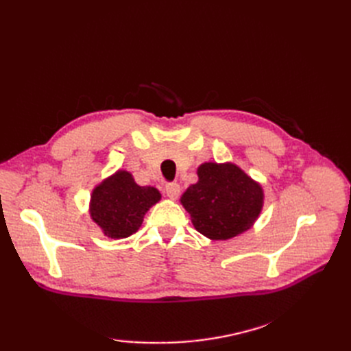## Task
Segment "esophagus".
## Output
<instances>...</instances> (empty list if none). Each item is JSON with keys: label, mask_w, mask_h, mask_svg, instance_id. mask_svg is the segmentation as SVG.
Returning a JSON list of instances; mask_svg holds the SVG:
<instances>
[{"label": "esophagus", "mask_w": 351, "mask_h": 351, "mask_svg": "<svg viewBox=\"0 0 351 351\" xmlns=\"http://www.w3.org/2000/svg\"><path fill=\"white\" fill-rule=\"evenodd\" d=\"M165 195L169 197L176 200L178 196H180V184L178 183H168L165 186Z\"/></svg>", "instance_id": "esophagus-1"}]
</instances>
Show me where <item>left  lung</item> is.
Listing matches in <instances>:
<instances>
[{
	"label": "left lung",
	"instance_id": "8db88e82",
	"mask_svg": "<svg viewBox=\"0 0 351 351\" xmlns=\"http://www.w3.org/2000/svg\"><path fill=\"white\" fill-rule=\"evenodd\" d=\"M197 183L183 193L193 227L210 240H228L252 228L263 206V189L232 162H205Z\"/></svg>",
	"mask_w": 351,
	"mask_h": 351
}]
</instances>
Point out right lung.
Segmentation results:
<instances>
[{
	"label": "right lung",
	"instance_id": "add662e5",
	"mask_svg": "<svg viewBox=\"0 0 351 351\" xmlns=\"http://www.w3.org/2000/svg\"><path fill=\"white\" fill-rule=\"evenodd\" d=\"M161 200L159 190L139 186L133 176L119 169L92 190L89 214L110 239H125L141 228L143 217Z\"/></svg>",
	"mask_w": 351,
	"mask_h": 351
}]
</instances>
